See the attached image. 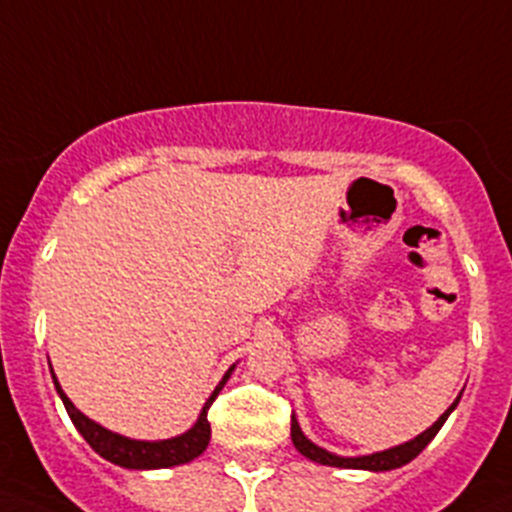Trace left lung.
Wrapping results in <instances>:
<instances>
[{
  "instance_id": "obj_1",
  "label": "left lung",
  "mask_w": 512,
  "mask_h": 512,
  "mask_svg": "<svg viewBox=\"0 0 512 512\" xmlns=\"http://www.w3.org/2000/svg\"><path fill=\"white\" fill-rule=\"evenodd\" d=\"M461 399V396H458ZM458 399L453 401L451 409L446 411L441 418H438L436 423H433L431 428H426V431L421 433V436H416L414 441L409 443H401V446L396 448H389V451H381V453H371V456H359V458H342V456H334V453H327L324 448L314 446L312 441H307V436L302 433V428H299V423L292 418V443L294 448H297L302 456H307L309 461H317L322 463V466H334V468H364V471H391V468H401L406 466L409 461H414L418 453L423 451V448L431 443V438L436 436L438 428L446 423L448 414H451L453 409H456Z\"/></svg>"
}]
</instances>
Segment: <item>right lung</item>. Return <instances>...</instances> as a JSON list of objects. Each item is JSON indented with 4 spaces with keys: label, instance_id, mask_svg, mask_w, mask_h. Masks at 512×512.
<instances>
[{
    "label": "right lung",
    "instance_id": "add662e5",
    "mask_svg": "<svg viewBox=\"0 0 512 512\" xmlns=\"http://www.w3.org/2000/svg\"><path fill=\"white\" fill-rule=\"evenodd\" d=\"M232 369H235V366H230V369H227V374L223 376V381L215 386L213 396H210L208 404H205L203 411H200L198 423H195L188 433H183V436H178V438H168V441H153V443L151 441H131V438H123V436H118V433L108 431V428L98 426V423L91 421L89 416L81 414V411L76 409L69 399H66V394L61 391L56 376H54V386H56V391H59L61 401H64V406H66V411H69L74 426L79 428L81 436L86 438V443L94 448L98 456H103L106 461L116 463V466L143 471V468L180 466V463H188V461H193V458H198L200 453L208 448V443H210L208 409L213 406V401L218 399L220 389H223L225 381L230 379Z\"/></svg>",
    "mask_w": 512,
    "mask_h": 512
}]
</instances>
